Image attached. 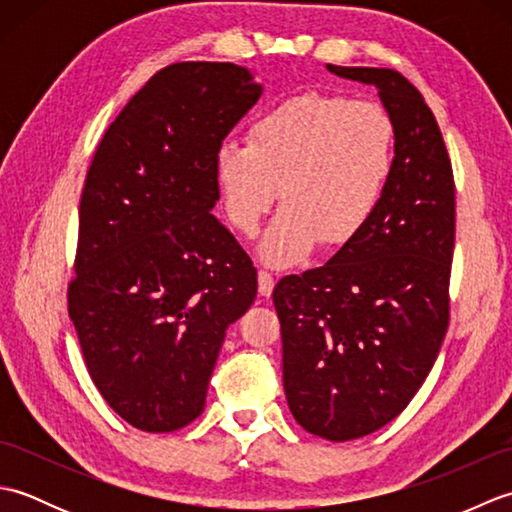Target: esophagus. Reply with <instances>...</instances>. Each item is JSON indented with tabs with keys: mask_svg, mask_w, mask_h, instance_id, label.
<instances>
[{
	"mask_svg": "<svg viewBox=\"0 0 512 512\" xmlns=\"http://www.w3.org/2000/svg\"><path fill=\"white\" fill-rule=\"evenodd\" d=\"M257 288H259V295L262 297H270L273 295V288H275V277L266 273V270H259L257 273Z\"/></svg>",
	"mask_w": 512,
	"mask_h": 512,
	"instance_id": "1",
	"label": "esophagus"
}]
</instances>
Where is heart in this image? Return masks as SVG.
Returning a JSON list of instances; mask_svg holds the SVG:
<instances>
[{
	"label": "heart",
	"mask_w": 512,
	"mask_h": 512,
	"mask_svg": "<svg viewBox=\"0 0 512 512\" xmlns=\"http://www.w3.org/2000/svg\"><path fill=\"white\" fill-rule=\"evenodd\" d=\"M396 125L378 103L303 92L250 125L246 145L222 143L215 178L228 222L255 237L279 198L259 255L292 266L314 246L343 248L365 231L394 171Z\"/></svg>",
	"instance_id": "b5f03b06"
}]
</instances>
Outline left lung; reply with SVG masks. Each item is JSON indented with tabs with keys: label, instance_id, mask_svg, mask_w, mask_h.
Listing matches in <instances>:
<instances>
[{
	"label": "left lung",
	"instance_id": "obj_1",
	"mask_svg": "<svg viewBox=\"0 0 512 512\" xmlns=\"http://www.w3.org/2000/svg\"><path fill=\"white\" fill-rule=\"evenodd\" d=\"M374 85L396 125L394 171L354 242L273 292L292 416L312 436L363 438L405 409L449 328L455 182L436 116L396 70L328 65Z\"/></svg>",
	"mask_w": 512,
	"mask_h": 512
}]
</instances>
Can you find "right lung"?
<instances>
[{
	"mask_svg": "<svg viewBox=\"0 0 512 512\" xmlns=\"http://www.w3.org/2000/svg\"><path fill=\"white\" fill-rule=\"evenodd\" d=\"M259 96L242 65H167L85 176L68 312L92 383L140 431L200 416L226 328L255 301L257 270L211 209L215 151Z\"/></svg>",
	"mask_w": 512,
	"mask_h": 512,
	"instance_id": "obj_1",
	"label": "right lung"
}]
</instances>
